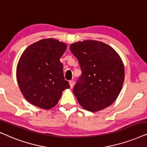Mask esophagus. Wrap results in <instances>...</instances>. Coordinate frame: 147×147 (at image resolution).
<instances>
[{
    "label": "esophagus",
    "mask_w": 147,
    "mask_h": 147,
    "mask_svg": "<svg viewBox=\"0 0 147 147\" xmlns=\"http://www.w3.org/2000/svg\"><path fill=\"white\" fill-rule=\"evenodd\" d=\"M69 85H70V88H73L74 86V80H70L69 82Z\"/></svg>",
    "instance_id": "esophagus-1"
}]
</instances>
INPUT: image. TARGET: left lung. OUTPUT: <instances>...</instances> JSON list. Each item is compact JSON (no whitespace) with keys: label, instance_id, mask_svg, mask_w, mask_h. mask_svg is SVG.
<instances>
[{"label":"left lung","instance_id":"1","mask_svg":"<svg viewBox=\"0 0 147 147\" xmlns=\"http://www.w3.org/2000/svg\"><path fill=\"white\" fill-rule=\"evenodd\" d=\"M70 50L82 70L73 90L80 105L92 112L111 105L124 81V66L119 55L109 45L96 40L73 43Z\"/></svg>","mask_w":147,"mask_h":147}]
</instances>
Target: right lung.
<instances>
[{
  "instance_id": "obj_1",
  "label": "right lung",
  "mask_w": 147,
  "mask_h": 147,
  "mask_svg": "<svg viewBox=\"0 0 147 147\" xmlns=\"http://www.w3.org/2000/svg\"><path fill=\"white\" fill-rule=\"evenodd\" d=\"M66 49V44L47 38L32 44L22 53L17 65V80L31 104L50 109L57 104L63 91L69 88L60 61Z\"/></svg>"
}]
</instances>
